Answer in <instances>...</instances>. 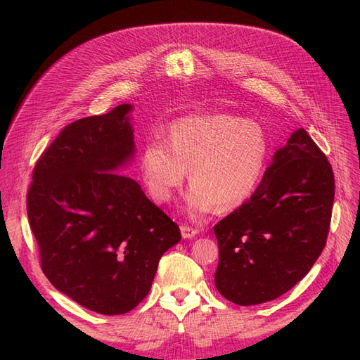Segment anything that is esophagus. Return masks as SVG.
<instances>
[{"label": "esophagus", "mask_w": 360, "mask_h": 360, "mask_svg": "<svg viewBox=\"0 0 360 360\" xmlns=\"http://www.w3.org/2000/svg\"><path fill=\"white\" fill-rule=\"evenodd\" d=\"M180 231H181V237H183V238H193L195 236L198 234L197 228H192V226H189V225H181V226H180Z\"/></svg>", "instance_id": "esophagus-1"}]
</instances>
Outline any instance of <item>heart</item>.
Segmentation results:
<instances>
[{
    "instance_id": "b5f03b06",
    "label": "heart",
    "mask_w": 360,
    "mask_h": 360,
    "mask_svg": "<svg viewBox=\"0 0 360 360\" xmlns=\"http://www.w3.org/2000/svg\"><path fill=\"white\" fill-rule=\"evenodd\" d=\"M270 156L266 129L230 114L184 117L168 129V139L150 138L139 168L150 197L171 200L183 180H192L186 209L192 217L231 210L252 197Z\"/></svg>"
}]
</instances>
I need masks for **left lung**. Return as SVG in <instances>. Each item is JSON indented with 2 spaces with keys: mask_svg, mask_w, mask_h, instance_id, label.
<instances>
[{
  "mask_svg": "<svg viewBox=\"0 0 360 360\" xmlns=\"http://www.w3.org/2000/svg\"><path fill=\"white\" fill-rule=\"evenodd\" d=\"M335 177L304 129L279 148L258 189L214 225V285L242 307L274 300L308 274L329 234Z\"/></svg>",
  "mask_w": 360,
  "mask_h": 360,
  "instance_id": "left-lung-1",
  "label": "left lung"
}]
</instances>
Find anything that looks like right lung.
<instances>
[{"mask_svg": "<svg viewBox=\"0 0 360 360\" xmlns=\"http://www.w3.org/2000/svg\"><path fill=\"white\" fill-rule=\"evenodd\" d=\"M130 111L123 103L64 127L36 162L27 193L43 274L103 315L143 302L160 257L181 238L135 180L112 172L135 153Z\"/></svg>", "mask_w": 360, "mask_h": 360, "instance_id": "add662e5", "label": "right lung"}]
</instances>
